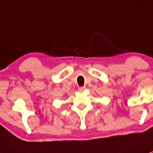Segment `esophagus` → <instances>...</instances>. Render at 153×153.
Returning a JSON list of instances; mask_svg holds the SVG:
<instances>
[{
    "label": "esophagus",
    "mask_w": 153,
    "mask_h": 153,
    "mask_svg": "<svg viewBox=\"0 0 153 153\" xmlns=\"http://www.w3.org/2000/svg\"><path fill=\"white\" fill-rule=\"evenodd\" d=\"M85 90V87H80V88H78V90L80 91V92H83Z\"/></svg>",
    "instance_id": "esophagus-1"
}]
</instances>
